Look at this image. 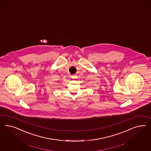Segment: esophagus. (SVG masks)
I'll return each instance as SVG.
<instances>
[{
  "label": "esophagus",
  "instance_id": "esophagus-1",
  "mask_svg": "<svg viewBox=\"0 0 151 151\" xmlns=\"http://www.w3.org/2000/svg\"><path fill=\"white\" fill-rule=\"evenodd\" d=\"M71 78H76V75H73L71 76Z\"/></svg>",
  "mask_w": 151,
  "mask_h": 151
}]
</instances>
